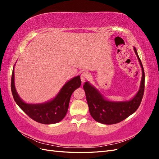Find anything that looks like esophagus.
Returning a JSON list of instances; mask_svg holds the SVG:
<instances>
[{"label": "esophagus", "instance_id": "34e87169", "mask_svg": "<svg viewBox=\"0 0 159 159\" xmlns=\"http://www.w3.org/2000/svg\"><path fill=\"white\" fill-rule=\"evenodd\" d=\"M89 78V74L88 72L86 71H84L82 72V74H81V82L84 83L85 81L87 80Z\"/></svg>", "mask_w": 159, "mask_h": 159}]
</instances>
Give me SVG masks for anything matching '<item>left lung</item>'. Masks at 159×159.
<instances>
[{
	"instance_id": "1",
	"label": "left lung",
	"mask_w": 159,
	"mask_h": 159,
	"mask_svg": "<svg viewBox=\"0 0 159 159\" xmlns=\"http://www.w3.org/2000/svg\"><path fill=\"white\" fill-rule=\"evenodd\" d=\"M142 68L140 88L136 95L130 100L115 102L108 100L88 81L84 85L89 113L96 121L105 125L118 123L136 111L141 104L145 89V72L137 50L133 47Z\"/></svg>"
}]
</instances>
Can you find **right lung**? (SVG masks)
I'll return each instance as SVG.
<instances>
[{
    "label": "right lung",
    "instance_id": "obj_1",
    "mask_svg": "<svg viewBox=\"0 0 159 159\" xmlns=\"http://www.w3.org/2000/svg\"><path fill=\"white\" fill-rule=\"evenodd\" d=\"M14 68L11 79V90L14 99L20 108L31 119L42 124H54L61 121L68 112L71 94L80 87L81 84L80 76H75L67 81L56 97L48 102L32 104L24 102L17 93L14 84Z\"/></svg>",
    "mask_w": 159,
    "mask_h": 159
}]
</instances>
